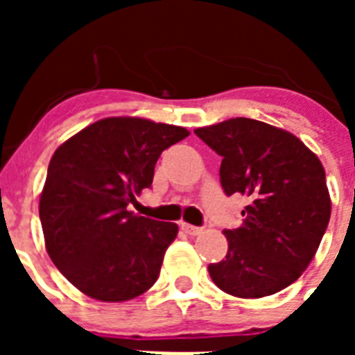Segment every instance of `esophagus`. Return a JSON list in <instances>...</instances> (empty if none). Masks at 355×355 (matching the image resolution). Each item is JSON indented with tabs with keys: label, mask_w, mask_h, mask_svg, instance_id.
<instances>
[{
	"label": "esophagus",
	"mask_w": 355,
	"mask_h": 355,
	"mask_svg": "<svg viewBox=\"0 0 355 355\" xmlns=\"http://www.w3.org/2000/svg\"><path fill=\"white\" fill-rule=\"evenodd\" d=\"M181 229H183V231H184V233H187V234H192V236H197V234L202 233V229L197 227V225L187 224V222H181Z\"/></svg>",
	"instance_id": "esophagus-1"
}]
</instances>
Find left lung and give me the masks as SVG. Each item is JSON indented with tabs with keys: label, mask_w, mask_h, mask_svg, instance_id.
Returning a JSON list of instances; mask_svg holds the SVG:
<instances>
[{
	"label": "left lung",
	"mask_w": 355,
	"mask_h": 355,
	"mask_svg": "<svg viewBox=\"0 0 355 355\" xmlns=\"http://www.w3.org/2000/svg\"><path fill=\"white\" fill-rule=\"evenodd\" d=\"M196 135L222 156L224 192L249 202L240 227L224 231L227 254L208 266L209 277L240 299L284 290L315 258L331 218L324 165L290 131L254 119H229Z\"/></svg>",
	"instance_id": "obj_1"
}]
</instances>
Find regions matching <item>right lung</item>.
<instances>
[{
    "label": "right lung",
    "instance_id": "obj_1",
    "mask_svg": "<svg viewBox=\"0 0 355 355\" xmlns=\"http://www.w3.org/2000/svg\"><path fill=\"white\" fill-rule=\"evenodd\" d=\"M188 135L147 119L108 117L55 150L40 193V224L49 258L81 293L124 302L156 283L178 225L128 206L150 187L163 150Z\"/></svg>",
    "mask_w": 355,
    "mask_h": 355
}]
</instances>
